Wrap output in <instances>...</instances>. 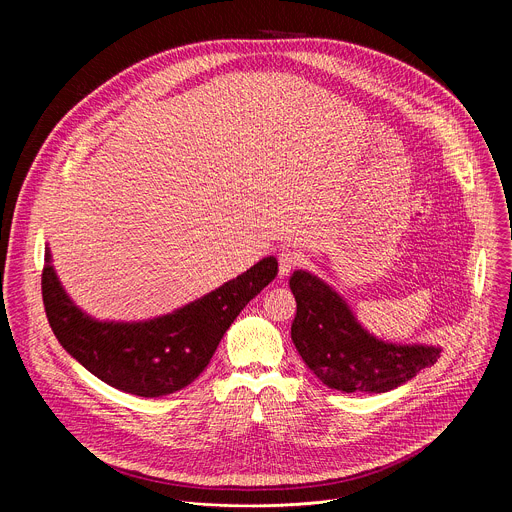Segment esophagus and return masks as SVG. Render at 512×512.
Wrapping results in <instances>:
<instances>
[{"label": "esophagus", "mask_w": 512, "mask_h": 512, "mask_svg": "<svg viewBox=\"0 0 512 512\" xmlns=\"http://www.w3.org/2000/svg\"><path fill=\"white\" fill-rule=\"evenodd\" d=\"M277 261H279V275H289L302 263V257L294 249H281L277 253Z\"/></svg>", "instance_id": "34e87169"}]
</instances>
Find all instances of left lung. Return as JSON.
Segmentation results:
<instances>
[{"instance_id": "8db88e82", "label": "left lung", "mask_w": 512, "mask_h": 512, "mask_svg": "<svg viewBox=\"0 0 512 512\" xmlns=\"http://www.w3.org/2000/svg\"><path fill=\"white\" fill-rule=\"evenodd\" d=\"M289 287L298 304L291 340L310 371L330 389L387 393L431 367L442 354L440 346L377 338L356 320L338 291L310 271H294Z\"/></svg>"}]
</instances>
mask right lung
<instances>
[{
	"label": "right lung",
	"mask_w": 512,
	"mask_h": 512,
	"mask_svg": "<svg viewBox=\"0 0 512 512\" xmlns=\"http://www.w3.org/2000/svg\"><path fill=\"white\" fill-rule=\"evenodd\" d=\"M275 275L277 259L265 257L172 314L97 320L70 300L46 247L42 298L54 336L89 373L123 393L162 397L188 387L206 369L229 326Z\"/></svg>",
	"instance_id": "add662e5"
}]
</instances>
